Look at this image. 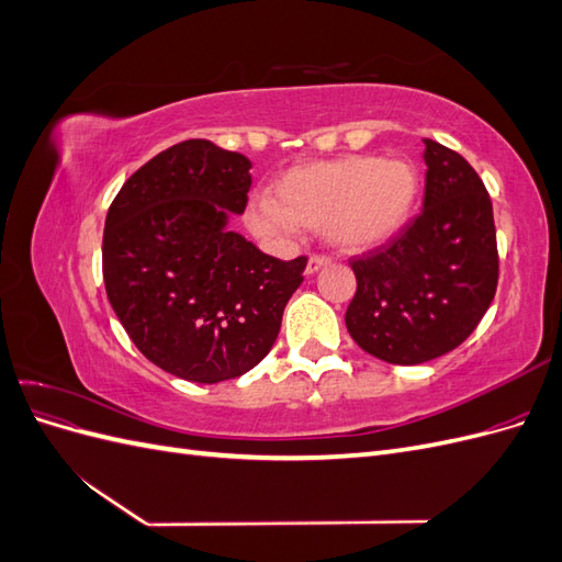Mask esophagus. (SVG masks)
I'll return each instance as SVG.
<instances>
[{
	"label": "esophagus",
	"mask_w": 562,
	"mask_h": 562,
	"mask_svg": "<svg viewBox=\"0 0 562 562\" xmlns=\"http://www.w3.org/2000/svg\"><path fill=\"white\" fill-rule=\"evenodd\" d=\"M330 265V258L328 255H312L310 262H307V274H316V271H321L323 267Z\"/></svg>",
	"instance_id": "1"
}]
</instances>
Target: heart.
<instances>
[{
  "mask_svg": "<svg viewBox=\"0 0 562 562\" xmlns=\"http://www.w3.org/2000/svg\"><path fill=\"white\" fill-rule=\"evenodd\" d=\"M419 184L417 168L403 159L349 155L300 164L271 184V201L250 203L248 225L271 239H285L295 227L326 229L339 248L361 250L407 223Z\"/></svg>",
  "mask_w": 562,
  "mask_h": 562,
  "instance_id": "heart-1",
  "label": "heart"
}]
</instances>
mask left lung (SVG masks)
<instances>
[{"mask_svg": "<svg viewBox=\"0 0 562 562\" xmlns=\"http://www.w3.org/2000/svg\"><path fill=\"white\" fill-rule=\"evenodd\" d=\"M422 213L384 246L353 258L345 316L375 359L417 366L457 349L485 316L499 279L492 201L471 164L424 140Z\"/></svg>", "mask_w": 562, "mask_h": 562, "instance_id": "8db88e82", "label": "left lung"}]
</instances>
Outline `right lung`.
<instances>
[{"mask_svg": "<svg viewBox=\"0 0 562 562\" xmlns=\"http://www.w3.org/2000/svg\"><path fill=\"white\" fill-rule=\"evenodd\" d=\"M250 182L239 151L184 140L140 166L108 211V300L145 359L176 378L215 384L258 366L304 281V255L271 258L227 229Z\"/></svg>", "mask_w": 562, "mask_h": 562, "instance_id": "1", "label": "right lung"}]
</instances>
